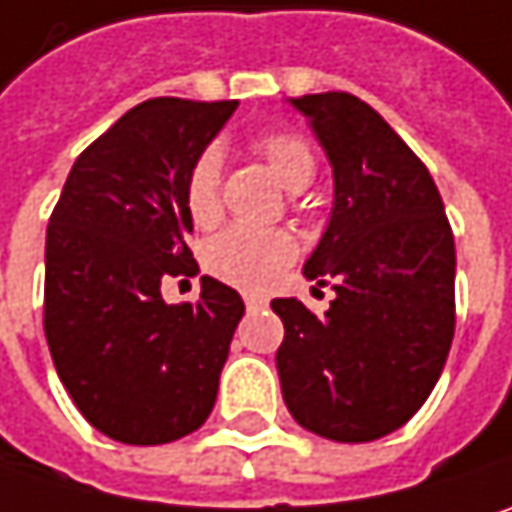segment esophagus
<instances>
[{"label":"esophagus","mask_w":512,"mask_h":512,"mask_svg":"<svg viewBox=\"0 0 512 512\" xmlns=\"http://www.w3.org/2000/svg\"><path fill=\"white\" fill-rule=\"evenodd\" d=\"M263 299H257V296H246V310L249 313H255V310H263Z\"/></svg>","instance_id":"34e87169"}]
</instances>
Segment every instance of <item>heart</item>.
I'll return each mask as SVG.
<instances>
[{
	"label": "heart",
	"mask_w": 512,
	"mask_h": 512,
	"mask_svg": "<svg viewBox=\"0 0 512 512\" xmlns=\"http://www.w3.org/2000/svg\"><path fill=\"white\" fill-rule=\"evenodd\" d=\"M257 155L272 169V175L287 187L299 190L313 178V155L302 137L290 131H266L255 140ZM187 213L196 225H210L219 216V152L205 149L187 172L184 184ZM296 243L287 231L278 228H246L234 225L216 234L205 246V269L213 278L246 290L263 293L278 275L293 263Z\"/></svg>",
	"instance_id": "obj_1"
}]
</instances>
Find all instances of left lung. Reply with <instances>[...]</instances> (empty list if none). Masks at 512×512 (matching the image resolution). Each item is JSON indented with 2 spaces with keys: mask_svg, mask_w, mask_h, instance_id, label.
Returning <instances> with one entry per match:
<instances>
[{
  "mask_svg": "<svg viewBox=\"0 0 512 512\" xmlns=\"http://www.w3.org/2000/svg\"><path fill=\"white\" fill-rule=\"evenodd\" d=\"M334 169V208L304 278L337 299L313 316L275 299V354L293 419L334 442L398 431L440 381L454 337V237L440 190L410 146L351 93L287 99Z\"/></svg>",
  "mask_w": 512,
  "mask_h": 512,
  "instance_id": "1",
  "label": "left lung"
}]
</instances>
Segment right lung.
Masks as SVG:
<instances>
[{"label":"right lung","mask_w":512,"mask_h":512,"mask_svg":"<svg viewBox=\"0 0 512 512\" xmlns=\"http://www.w3.org/2000/svg\"><path fill=\"white\" fill-rule=\"evenodd\" d=\"M237 102L149 99L72 163L46 231L43 328L81 416L125 445H163L205 425L237 290L202 275L199 302L166 304V275H196L184 184Z\"/></svg>","instance_id":"right-lung-1"}]
</instances>
